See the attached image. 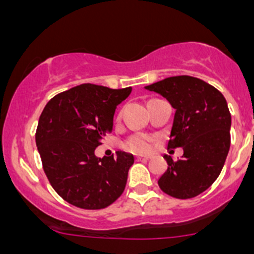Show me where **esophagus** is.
<instances>
[{"label":"esophagus","mask_w":254,"mask_h":254,"mask_svg":"<svg viewBox=\"0 0 254 254\" xmlns=\"http://www.w3.org/2000/svg\"><path fill=\"white\" fill-rule=\"evenodd\" d=\"M135 159L138 160V162H143V160H149V156H144V155H136V156H135Z\"/></svg>","instance_id":"obj_1"}]
</instances>
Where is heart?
Listing matches in <instances>:
<instances>
[{
  "label": "heart",
  "instance_id": "heart-1",
  "mask_svg": "<svg viewBox=\"0 0 254 254\" xmlns=\"http://www.w3.org/2000/svg\"><path fill=\"white\" fill-rule=\"evenodd\" d=\"M151 144H153V139L151 136L146 134H134L131 135L127 141H125L124 146L125 149L134 153H148L151 149Z\"/></svg>",
  "mask_w": 254,
  "mask_h": 254
}]
</instances>
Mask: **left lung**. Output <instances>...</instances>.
Listing matches in <instances>:
<instances>
[{"label":"left lung","instance_id":"left-lung-1","mask_svg":"<svg viewBox=\"0 0 254 254\" xmlns=\"http://www.w3.org/2000/svg\"><path fill=\"white\" fill-rule=\"evenodd\" d=\"M175 109L168 149L183 148L181 159L164 155L168 169L158 184L168 195L189 199L219 177L231 146V113L214 86L193 76H173L145 86Z\"/></svg>","mask_w":254,"mask_h":254}]
</instances>
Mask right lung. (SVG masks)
<instances>
[{"label":"right lung","instance_id":"add662e5","mask_svg":"<svg viewBox=\"0 0 254 254\" xmlns=\"http://www.w3.org/2000/svg\"><path fill=\"white\" fill-rule=\"evenodd\" d=\"M130 92L131 87L82 84L54 96L42 110L35 135L42 168L70 204L103 209L124 191L134 156L118 151L98 158L94 151L111 132L116 106Z\"/></svg>","mask_w":254,"mask_h":254}]
</instances>
